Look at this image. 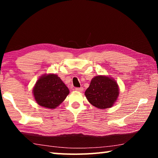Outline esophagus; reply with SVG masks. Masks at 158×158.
Returning <instances> with one entry per match:
<instances>
[{
    "mask_svg": "<svg viewBox=\"0 0 158 158\" xmlns=\"http://www.w3.org/2000/svg\"><path fill=\"white\" fill-rule=\"evenodd\" d=\"M75 90H77V91H79V92H82L83 90H84V88H82V87H80V88H76V89H75Z\"/></svg>",
    "mask_w": 158,
    "mask_h": 158,
    "instance_id": "obj_1",
    "label": "esophagus"
}]
</instances>
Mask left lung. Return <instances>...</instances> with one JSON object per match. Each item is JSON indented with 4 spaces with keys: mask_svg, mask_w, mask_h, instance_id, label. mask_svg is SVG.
<instances>
[{
    "mask_svg": "<svg viewBox=\"0 0 158 158\" xmlns=\"http://www.w3.org/2000/svg\"><path fill=\"white\" fill-rule=\"evenodd\" d=\"M119 95L118 85L111 77L96 76L93 78L89 87L85 91L87 100L98 109L110 108Z\"/></svg>",
    "mask_w": 158,
    "mask_h": 158,
    "instance_id": "1",
    "label": "left lung"
}]
</instances>
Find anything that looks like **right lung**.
I'll return each mask as SVG.
<instances>
[{
    "instance_id": "obj_1",
    "label": "right lung",
    "mask_w": 158,
    "mask_h": 158,
    "mask_svg": "<svg viewBox=\"0 0 158 158\" xmlns=\"http://www.w3.org/2000/svg\"><path fill=\"white\" fill-rule=\"evenodd\" d=\"M33 93L40 106L55 109L64 101L69 90L56 74H45L36 81Z\"/></svg>"
}]
</instances>
